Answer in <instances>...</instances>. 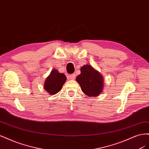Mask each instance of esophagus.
Wrapping results in <instances>:
<instances>
[{
    "label": "esophagus",
    "instance_id": "esophagus-1",
    "mask_svg": "<svg viewBox=\"0 0 149 149\" xmlns=\"http://www.w3.org/2000/svg\"><path fill=\"white\" fill-rule=\"evenodd\" d=\"M69 78L72 79V80H74L75 79V74H71L69 75Z\"/></svg>",
    "mask_w": 149,
    "mask_h": 149
}]
</instances>
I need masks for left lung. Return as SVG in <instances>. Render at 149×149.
Here are the masks:
<instances>
[{
    "label": "left lung",
    "instance_id": "obj_1",
    "mask_svg": "<svg viewBox=\"0 0 149 149\" xmlns=\"http://www.w3.org/2000/svg\"><path fill=\"white\" fill-rule=\"evenodd\" d=\"M81 74L76 77L82 91L88 96L96 97L102 93L104 81L102 76L89 65L81 68Z\"/></svg>",
    "mask_w": 149,
    "mask_h": 149
}]
</instances>
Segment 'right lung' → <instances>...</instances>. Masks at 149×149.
<instances>
[{
    "label": "right lung",
    "instance_id": "add662e5",
    "mask_svg": "<svg viewBox=\"0 0 149 149\" xmlns=\"http://www.w3.org/2000/svg\"><path fill=\"white\" fill-rule=\"evenodd\" d=\"M66 80V76L56 70H53L47 78L44 84V89L49 94L54 95L59 92Z\"/></svg>",
    "mask_w": 149,
    "mask_h": 149
}]
</instances>
